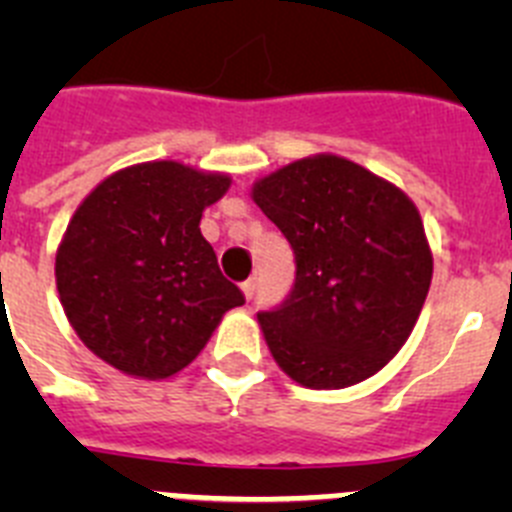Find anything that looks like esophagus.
<instances>
[{
	"label": "esophagus",
	"instance_id": "1",
	"mask_svg": "<svg viewBox=\"0 0 512 512\" xmlns=\"http://www.w3.org/2000/svg\"><path fill=\"white\" fill-rule=\"evenodd\" d=\"M256 282H259V279H256V277H248L246 282L241 284V289H243V295H246V300H251V297L256 295Z\"/></svg>",
	"mask_w": 512,
	"mask_h": 512
}]
</instances>
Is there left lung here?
I'll return each mask as SVG.
<instances>
[{"label":"left lung","instance_id":"left-lung-1","mask_svg":"<svg viewBox=\"0 0 512 512\" xmlns=\"http://www.w3.org/2000/svg\"><path fill=\"white\" fill-rule=\"evenodd\" d=\"M295 253V284L259 323L295 382L341 390L408 341L431 287L423 220L397 187L338 156L302 158L253 187Z\"/></svg>","mask_w":512,"mask_h":512}]
</instances>
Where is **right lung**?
Returning <instances> with one entry per match:
<instances>
[{"instance_id":"obj_1","label":"right lung","mask_w":512,"mask_h":512,"mask_svg":"<svg viewBox=\"0 0 512 512\" xmlns=\"http://www.w3.org/2000/svg\"><path fill=\"white\" fill-rule=\"evenodd\" d=\"M228 187L230 176L153 161L107 176L81 202L56 253V284L99 359L133 377H171L246 302L200 233L202 210Z\"/></svg>"}]
</instances>
